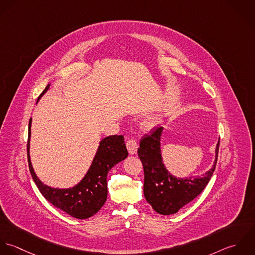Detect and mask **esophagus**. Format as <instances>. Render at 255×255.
Segmentation results:
<instances>
[{"instance_id":"obj_1","label":"esophagus","mask_w":255,"mask_h":255,"mask_svg":"<svg viewBox=\"0 0 255 255\" xmlns=\"http://www.w3.org/2000/svg\"><path fill=\"white\" fill-rule=\"evenodd\" d=\"M126 147H127V150L130 154H135L137 153V150H138V144L135 140H129L127 143H126Z\"/></svg>"}]
</instances>
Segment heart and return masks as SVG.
I'll list each match as a JSON object with an SVG mask.
<instances>
[{"mask_svg":"<svg viewBox=\"0 0 255 255\" xmlns=\"http://www.w3.org/2000/svg\"><path fill=\"white\" fill-rule=\"evenodd\" d=\"M161 117L159 114H152L147 117H145L142 121V126L145 130H153L159 123H160Z\"/></svg>","mask_w":255,"mask_h":255,"instance_id":"heart-1","label":"heart"}]
</instances>
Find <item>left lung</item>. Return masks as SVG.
Wrapping results in <instances>:
<instances>
[{
  "instance_id": "8db88e82",
  "label": "left lung",
  "mask_w": 255,
  "mask_h": 255,
  "mask_svg": "<svg viewBox=\"0 0 255 255\" xmlns=\"http://www.w3.org/2000/svg\"><path fill=\"white\" fill-rule=\"evenodd\" d=\"M163 128L143 139L138 155L144 166V195L147 202L160 215H171L191 202L202 191L211 179L217 159L220 139L215 150V159L209 170L201 175L176 177L165 167L161 155L160 140Z\"/></svg>"
}]
</instances>
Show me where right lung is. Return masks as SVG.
<instances>
[{
    "instance_id": "add662e5",
    "label": "right lung",
    "mask_w": 255,
    "mask_h": 255,
    "mask_svg": "<svg viewBox=\"0 0 255 255\" xmlns=\"http://www.w3.org/2000/svg\"><path fill=\"white\" fill-rule=\"evenodd\" d=\"M50 84L38 98L37 102L50 89ZM31 119L28 124L27 157L28 165L33 181L37 185L41 194L47 201L64 211L70 216L83 220L97 214L107 198V173L118 162L128 156V151L121 135L108 136L99 144L97 153L87 173L80 182L70 188L51 187L44 184L34 171L30 158V137Z\"/></svg>"
}]
</instances>
